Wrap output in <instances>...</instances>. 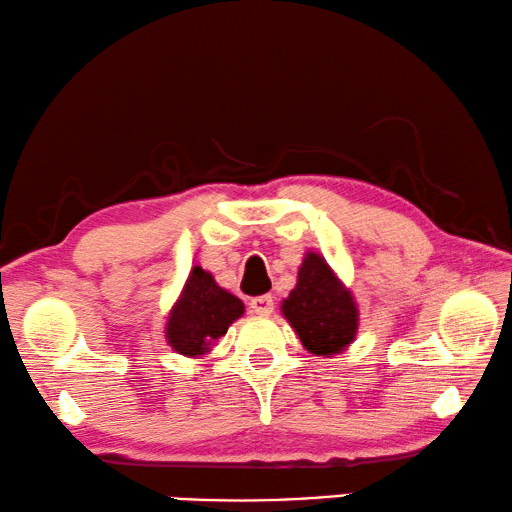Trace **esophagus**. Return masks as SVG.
<instances>
[{"label":"esophagus","mask_w":512,"mask_h":512,"mask_svg":"<svg viewBox=\"0 0 512 512\" xmlns=\"http://www.w3.org/2000/svg\"><path fill=\"white\" fill-rule=\"evenodd\" d=\"M249 310L254 312V315H261V317H270L274 312V299L272 294H263V297H256L249 301Z\"/></svg>","instance_id":"34e87169"}]
</instances>
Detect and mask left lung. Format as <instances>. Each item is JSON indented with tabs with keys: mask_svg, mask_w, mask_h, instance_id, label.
Returning a JSON list of instances; mask_svg holds the SVG:
<instances>
[{
	"mask_svg": "<svg viewBox=\"0 0 512 512\" xmlns=\"http://www.w3.org/2000/svg\"><path fill=\"white\" fill-rule=\"evenodd\" d=\"M281 312L312 355L328 357L353 342L360 321L351 290L315 251L303 258L297 285L281 303Z\"/></svg>",
	"mask_w": 512,
	"mask_h": 512,
	"instance_id": "1",
	"label": "left lung"
}]
</instances>
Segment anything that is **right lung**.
Wrapping results in <instances>:
<instances>
[{"label":"right lung","instance_id":"right-lung-1","mask_svg":"<svg viewBox=\"0 0 512 512\" xmlns=\"http://www.w3.org/2000/svg\"><path fill=\"white\" fill-rule=\"evenodd\" d=\"M245 303L222 290L209 272L193 267L184 290L168 312L166 339L173 351L186 357H202L227 328L242 317Z\"/></svg>","mask_w":512,"mask_h":512}]
</instances>
